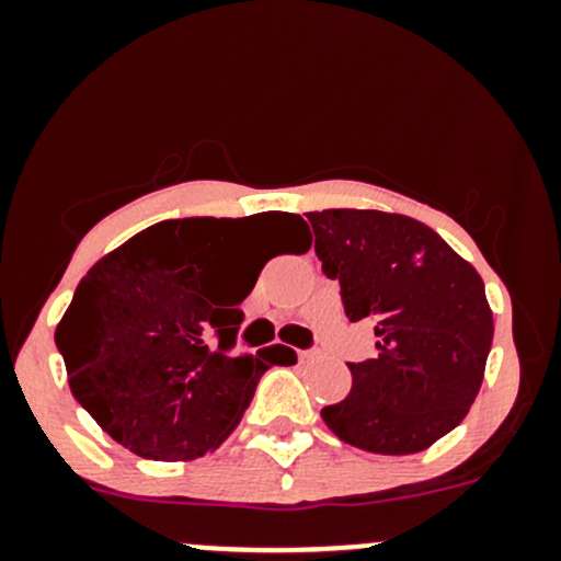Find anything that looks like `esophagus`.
I'll use <instances>...</instances> for the list:
<instances>
[{
	"mask_svg": "<svg viewBox=\"0 0 561 561\" xmlns=\"http://www.w3.org/2000/svg\"><path fill=\"white\" fill-rule=\"evenodd\" d=\"M298 356H300V362H311V358L317 356V351H298Z\"/></svg>",
	"mask_w": 561,
	"mask_h": 561,
	"instance_id": "obj_1",
	"label": "esophagus"
}]
</instances>
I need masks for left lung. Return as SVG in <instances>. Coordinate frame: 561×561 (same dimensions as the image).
<instances>
[{
    "instance_id": "1",
    "label": "left lung",
    "mask_w": 561,
    "mask_h": 561,
    "mask_svg": "<svg viewBox=\"0 0 561 561\" xmlns=\"http://www.w3.org/2000/svg\"><path fill=\"white\" fill-rule=\"evenodd\" d=\"M306 216L347 319H371L377 334V356L347 364L353 388L321 416L347 446L420 454L465 420L480 392L493 343L485 285L416 218L356 208Z\"/></svg>"
}]
</instances>
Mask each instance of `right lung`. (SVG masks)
Masks as SVG:
<instances>
[{"instance_id":"1","label":"right lung","mask_w":561,"mask_h":561,"mask_svg":"<svg viewBox=\"0 0 561 561\" xmlns=\"http://www.w3.org/2000/svg\"><path fill=\"white\" fill-rule=\"evenodd\" d=\"M234 221L176 218L134 234L89 268L55 330L76 401L141 459L192 461L218 448L263 371L298 362L285 345L231 356L237 306L259 279H229ZM266 221L295 253L311 248L300 216L274 210Z\"/></svg>"}]
</instances>
